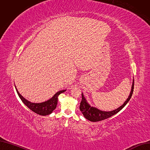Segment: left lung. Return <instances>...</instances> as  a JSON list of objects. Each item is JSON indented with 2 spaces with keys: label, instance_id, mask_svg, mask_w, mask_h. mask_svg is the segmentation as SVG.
I'll return each instance as SVG.
<instances>
[{
  "label": "left lung",
  "instance_id": "obj_1",
  "mask_svg": "<svg viewBox=\"0 0 150 150\" xmlns=\"http://www.w3.org/2000/svg\"><path fill=\"white\" fill-rule=\"evenodd\" d=\"M133 89H134V79L133 81V84L132 86V90L130 92V94L129 95L128 99L124 102V104H123L122 105H121L120 107L117 108V109L112 111H110V112L102 111L96 107H91L88 103H87L84 95L82 94V100L81 102L80 107H79L80 110L81 111L82 114H83V115L84 116V117L86 118V119L89 120V121H91V122H99V121L107 119V118L116 114L117 113L120 111L122 108L126 105V104L128 102V101L131 99L132 96L133 94Z\"/></svg>",
  "mask_w": 150,
  "mask_h": 150
}]
</instances>
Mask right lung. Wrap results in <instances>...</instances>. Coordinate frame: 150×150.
I'll return each instance as SVG.
<instances>
[{"label": "right lung", "instance_id": "1", "mask_svg": "<svg viewBox=\"0 0 150 150\" xmlns=\"http://www.w3.org/2000/svg\"><path fill=\"white\" fill-rule=\"evenodd\" d=\"M15 89H16L17 92L19 97L20 98V99L22 100V101L24 103V104L26 106H27L31 110H32L35 113H37L38 115L43 116L49 115L53 112V111L56 108V105H57L58 97L59 95L61 94V93H63L64 92L66 91V90L59 91V92H56L52 98H51L48 100L45 101L44 102L32 103L27 100V99H25V98L18 92L16 87H15Z\"/></svg>", "mask_w": 150, "mask_h": 150}]
</instances>
